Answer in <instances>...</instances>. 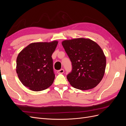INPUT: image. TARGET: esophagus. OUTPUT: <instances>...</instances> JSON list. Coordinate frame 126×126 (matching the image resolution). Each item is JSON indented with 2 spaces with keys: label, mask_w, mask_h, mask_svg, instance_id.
<instances>
[{
  "label": "esophagus",
  "mask_w": 126,
  "mask_h": 126,
  "mask_svg": "<svg viewBox=\"0 0 126 126\" xmlns=\"http://www.w3.org/2000/svg\"><path fill=\"white\" fill-rule=\"evenodd\" d=\"M64 72V70L63 69H61L59 70H58V71H57V73L59 74H63Z\"/></svg>",
  "instance_id": "34e87169"
}]
</instances>
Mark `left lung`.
Listing matches in <instances>:
<instances>
[{
  "label": "left lung",
  "instance_id": "8db88e82",
  "mask_svg": "<svg viewBox=\"0 0 126 126\" xmlns=\"http://www.w3.org/2000/svg\"><path fill=\"white\" fill-rule=\"evenodd\" d=\"M62 45L71 62V71L67 75L70 84L82 90L96 87L104 77L106 66L99 46L85 38L64 40Z\"/></svg>",
  "mask_w": 126,
  "mask_h": 126
}]
</instances>
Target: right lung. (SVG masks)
<instances>
[{"mask_svg":"<svg viewBox=\"0 0 126 126\" xmlns=\"http://www.w3.org/2000/svg\"><path fill=\"white\" fill-rule=\"evenodd\" d=\"M57 44V41L32 43L18 54L16 72L24 86L39 91L52 84L55 75L51 56Z\"/></svg>","mask_w":126,"mask_h":126,"instance_id":"1","label":"right lung"}]
</instances>
